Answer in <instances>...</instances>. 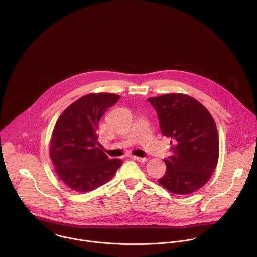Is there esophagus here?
<instances>
[{"mask_svg": "<svg viewBox=\"0 0 257 257\" xmlns=\"http://www.w3.org/2000/svg\"><path fill=\"white\" fill-rule=\"evenodd\" d=\"M133 159L138 162H141V163H145L146 161H148V158H140V157H135V156L133 157Z\"/></svg>", "mask_w": 257, "mask_h": 257, "instance_id": "obj_1", "label": "esophagus"}]
</instances>
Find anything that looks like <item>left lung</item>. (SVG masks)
<instances>
[{
	"label": "left lung",
	"mask_w": 257,
	"mask_h": 257,
	"mask_svg": "<svg viewBox=\"0 0 257 257\" xmlns=\"http://www.w3.org/2000/svg\"><path fill=\"white\" fill-rule=\"evenodd\" d=\"M148 100L158 114L162 133L172 139L173 154L164 160L167 170L158 182L172 193L191 194L206 184L216 168L215 122L204 105L187 94L169 93Z\"/></svg>",
	"instance_id": "left-lung-1"
}]
</instances>
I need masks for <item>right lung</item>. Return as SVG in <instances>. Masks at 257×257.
<instances>
[{
  "label": "right lung",
  "mask_w": 257,
  "mask_h": 257,
  "mask_svg": "<svg viewBox=\"0 0 257 257\" xmlns=\"http://www.w3.org/2000/svg\"><path fill=\"white\" fill-rule=\"evenodd\" d=\"M114 93H89L71 103L61 114L50 142V158L56 173L72 190L84 193L111 180L123 161L108 160L96 148L98 122L118 102Z\"/></svg>",
  "instance_id": "obj_1"
}]
</instances>
